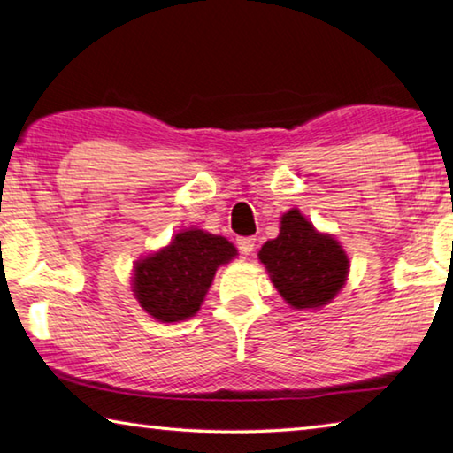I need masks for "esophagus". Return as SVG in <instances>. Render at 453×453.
Masks as SVG:
<instances>
[{"mask_svg":"<svg viewBox=\"0 0 453 453\" xmlns=\"http://www.w3.org/2000/svg\"><path fill=\"white\" fill-rule=\"evenodd\" d=\"M255 242H257L255 236H244V239L236 241V244H239V249H241L242 255H250V252L255 250Z\"/></svg>","mask_w":453,"mask_h":453,"instance_id":"34e87169","label":"esophagus"}]
</instances>
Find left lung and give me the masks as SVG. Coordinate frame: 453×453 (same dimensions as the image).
<instances>
[{"mask_svg":"<svg viewBox=\"0 0 453 453\" xmlns=\"http://www.w3.org/2000/svg\"><path fill=\"white\" fill-rule=\"evenodd\" d=\"M280 233L258 250L273 287L296 311H320L346 287L350 258L334 234L319 231L296 206L280 217Z\"/></svg>","mask_w":453,"mask_h":453,"instance_id":"8db88e82","label":"left lung"}]
</instances>
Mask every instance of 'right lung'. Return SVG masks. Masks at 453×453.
Instances as JSON below:
<instances>
[{"label": "right lung", "mask_w": 453, "mask_h": 453, "mask_svg": "<svg viewBox=\"0 0 453 453\" xmlns=\"http://www.w3.org/2000/svg\"><path fill=\"white\" fill-rule=\"evenodd\" d=\"M236 255L239 250L225 236L185 228L169 244L134 260L133 296L158 322H185L201 311L219 268Z\"/></svg>", "instance_id": "right-lung-1"}]
</instances>
